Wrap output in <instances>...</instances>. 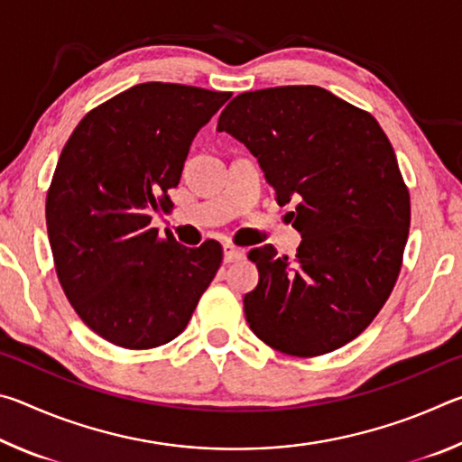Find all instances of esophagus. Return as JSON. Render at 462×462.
<instances>
[{
  "mask_svg": "<svg viewBox=\"0 0 462 462\" xmlns=\"http://www.w3.org/2000/svg\"><path fill=\"white\" fill-rule=\"evenodd\" d=\"M245 248H238L234 245H224V261L226 263H234V261H240L245 259Z\"/></svg>",
  "mask_w": 462,
  "mask_h": 462,
  "instance_id": "34e87169",
  "label": "esophagus"
}]
</instances>
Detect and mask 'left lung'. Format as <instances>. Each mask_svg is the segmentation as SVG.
Returning <instances> with one entry per match:
<instances>
[{
  "label": "left lung",
  "instance_id": "left-lung-1",
  "mask_svg": "<svg viewBox=\"0 0 462 462\" xmlns=\"http://www.w3.org/2000/svg\"><path fill=\"white\" fill-rule=\"evenodd\" d=\"M217 130L261 162L277 201L295 199V259L253 248L246 322L271 348L319 356L355 340L385 306L410 234V191L369 112L316 85L246 91Z\"/></svg>",
  "mask_w": 462,
  "mask_h": 462
}]
</instances>
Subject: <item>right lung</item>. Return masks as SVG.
I'll use <instances>...</instances> for the list:
<instances>
[{"label":"right lung","mask_w":462,"mask_h":462,"mask_svg":"<svg viewBox=\"0 0 462 462\" xmlns=\"http://www.w3.org/2000/svg\"><path fill=\"white\" fill-rule=\"evenodd\" d=\"M230 96L140 83L85 114L62 148L46 193L54 269L77 316L116 346L177 338L220 269V242L187 248L151 220Z\"/></svg>","instance_id":"right-lung-1"}]
</instances>
